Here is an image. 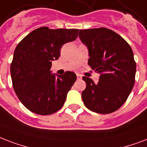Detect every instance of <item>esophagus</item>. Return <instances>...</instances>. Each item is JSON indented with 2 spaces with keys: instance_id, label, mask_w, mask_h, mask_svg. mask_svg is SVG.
<instances>
[{
  "instance_id": "1",
  "label": "esophagus",
  "mask_w": 147,
  "mask_h": 147,
  "mask_svg": "<svg viewBox=\"0 0 147 147\" xmlns=\"http://www.w3.org/2000/svg\"><path fill=\"white\" fill-rule=\"evenodd\" d=\"M77 80H81L82 79L81 75L78 74H77Z\"/></svg>"
}]
</instances>
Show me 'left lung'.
Here are the masks:
<instances>
[{"instance_id": "1", "label": "left lung", "mask_w": 147, "mask_h": 147, "mask_svg": "<svg viewBox=\"0 0 147 147\" xmlns=\"http://www.w3.org/2000/svg\"><path fill=\"white\" fill-rule=\"evenodd\" d=\"M79 37L88 50V64L100 74L96 84L83 77L86 84L81 94L84 105L102 114L114 112L126 102L135 83L136 66L131 47L104 27L80 30Z\"/></svg>"}]
</instances>
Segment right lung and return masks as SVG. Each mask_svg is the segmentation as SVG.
<instances>
[{"label": "right lung", "instance_id": "add662e5", "mask_svg": "<svg viewBox=\"0 0 147 147\" xmlns=\"http://www.w3.org/2000/svg\"><path fill=\"white\" fill-rule=\"evenodd\" d=\"M77 36L78 29L43 27L18 44L11 65V79L17 96L30 111L49 115L63 107L77 76L71 71L63 75L51 74V65L61 55V47Z\"/></svg>", "mask_w": 147, "mask_h": 147}]
</instances>
